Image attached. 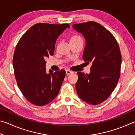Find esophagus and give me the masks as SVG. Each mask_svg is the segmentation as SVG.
<instances>
[{
    "label": "esophagus",
    "instance_id": "obj_1",
    "mask_svg": "<svg viewBox=\"0 0 135 135\" xmlns=\"http://www.w3.org/2000/svg\"><path fill=\"white\" fill-rule=\"evenodd\" d=\"M65 71H66V74H67V75L70 74H72V73H73V71H71V70H68V69L66 70Z\"/></svg>",
    "mask_w": 135,
    "mask_h": 135
}]
</instances>
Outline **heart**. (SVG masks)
Segmentation results:
<instances>
[{"mask_svg":"<svg viewBox=\"0 0 135 135\" xmlns=\"http://www.w3.org/2000/svg\"><path fill=\"white\" fill-rule=\"evenodd\" d=\"M80 39H82L80 36H79V35H73V36H71V37H70V42H74V41H76V40H80Z\"/></svg>","mask_w":135,"mask_h":135,"instance_id":"b5f03b06","label":"heart"}]
</instances>
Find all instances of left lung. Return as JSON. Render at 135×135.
Instances as JSON below:
<instances>
[{
	"mask_svg": "<svg viewBox=\"0 0 135 135\" xmlns=\"http://www.w3.org/2000/svg\"><path fill=\"white\" fill-rule=\"evenodd\" d=\"M86 39L83 58L92 63L89 74L77 72V94L87 103L99 104L105 100L117 86L120 76L122 55L115 38L100 24L88 21L73 24Z\"/></svg>",
	"mask_w": 135,
	"mask_h": 135,
	"instance_id": "left-lung-1",
	"label": "left lung"
}]
</instances>
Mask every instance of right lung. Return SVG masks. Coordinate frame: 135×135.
Here are the masks:
<instances>
[{
  "instance_id": "obj_1",
  "label": "right lung",
  "mask_w": 135,
  "mask_h": 135,
  "mask_svg": "<svg viewBox=\"0 0 135 135\" xmlns=\"http://www.w3.org/2000/svg\"><path fill=\"white\" fill-rule=\"evenodd\" d=\"M68 24L37 23L31 27L18 41L13 56L17 83L24 97L32 104L43 106L58 95L65 71L47 74L45 59L54 54L55 45Z\"/></svg>"
}]
</instances>
